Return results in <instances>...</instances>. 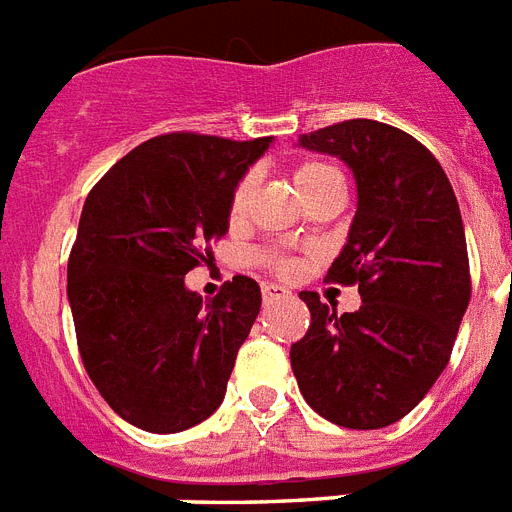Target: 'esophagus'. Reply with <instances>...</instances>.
Wrapping results in <instances>:
<instances>
[{"mask_svg":"<svg viewBox=\"0 0 512 512\" xmlns=\"http://www.w3.org/2000/svg\"><path fill=\"white\" fill-rule=\"evenodd\" d=\"M284 297H289V292H286V289H281V286H276V284H265L263 286L265 302H273V299H284Z\"/></svg>","mask_w":512,"mask_h":512,"instance_id":"34e87169","label":"esophagus"}]
</instances>
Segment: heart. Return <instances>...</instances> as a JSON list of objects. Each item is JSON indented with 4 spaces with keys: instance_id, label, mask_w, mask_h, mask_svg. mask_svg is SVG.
<instances>
[{
    "instance_id": "heart-1",
    "label": "heart",
    "mask_w": 512,
    "mask_h": 512,
    "mask_svg": "<svg viewBox=\"0 0 512 512\" xmlns=\"http://www.w3.org/2000/svg\"><path fill=\"white\" fill-rule=\"evenodd\" d=\"M292 184L297 189V194L302 199H310L315 197L318 191L328 189V186L334 184H342V178H339V170L334 165H328L323 160H302L294 165L292 170ZM249 197H252V176H244L239 178V184L234 186L231 191V199H228V220L231 223H242L244 215H247V207H249ZM265 263L270 268L281 273V276H292L294 270H297V260L292 257L281 255V252H270V255H263Z\"/></svg>"
}]
</instances>
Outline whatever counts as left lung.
<instances>
[{
	"mask_svg": "<svg viewBox=\"0 0 512 512\" xmlns=\"http://www.w3.org/2000/svg\"><path fill=\"white\" fill-rule=\"evenodd\" d=\"M299 147L350 165L357 213L328 281L363 297L336 315L315 292L307 334L292 344L299 392L344 429H384L426 397L450 363L471 299L458 199L421 141L378 120H344L299 136Z\"/></svg>",
	"mask_w": 512,
	"mask_h": 512,
	"instance_id": "left-lung-1",
	"label": "left lung"
}]
</instances>
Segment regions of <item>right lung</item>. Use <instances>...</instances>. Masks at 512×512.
Masks as SVG:
<instances>
[{
	"mask_svg": "<svg viewBox=\"0 0 512 512\" xmlns=\"http://www.w3.org/2000/svg\"><path fill=\"white\" fill-rule=\"evenodd\" d=\"M270 136H155L89 191L68 260V302L83 368L136 429L176 434L215 413L236 352L260 313V286L226 281L202 302L184 276L213 260L228 199Z\"/></svg>",
	"mask_w": 512,
	"mask_h": 512,
	"instance_id": "right-lung-1",
	"label": "right lung"
}]
</instances>
